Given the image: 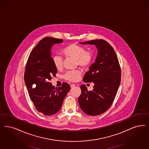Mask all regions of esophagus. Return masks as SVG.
Masks as SVG:
<instances>
[{
	"label": "esophagus",
	"mask_w": 149,
	"mask_h": 149,
	"mask_svg": "<svg viewBox=\"0 0 149 149\" xmlns=\"http://www.w3.org/2000/svg\"><path fill=\"white\" fill-rule=\"evenodd\" d=\"M75 86V85L74 84H72V85H70V87H71V88H74Z\"/></svg>",
	"instance_id": "esophagus-1"
}]
</instances>
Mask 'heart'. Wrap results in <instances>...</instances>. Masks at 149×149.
<instances>
[{
    "label": "heart",
    "instance_id": "b5f03b06",
    "mask_svg": "<svg viewBox=\"0 0 149 149\" xmlns=\"http://www.w3.org/2000/svg\"><path fill=\"white\" fill-rule=\"evenodd\" d=\"M64 55L76 60L77 64L81 68H85L89 66L93 59V54L89 51H85L83 47L72 43L68 45L63 50ZM54 65L57 70H61L63 68V59L59 55H56L53 58ZM81 72L79 70L66 72L64 78L69 81H77L80 77Z\"/></svg>",
    "mask_w": 149,
    "mask_h": 149
}]
</instances>
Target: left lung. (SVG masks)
I'll list each match as a JSON object with an SVG mask.
<instances>
[{
  "label": "left lung",
  "instance_id": "8db88e82",
  "mask_svg": "<svg viewBox=\"0 0 149 149\" xmlns=\"http://www.w3.org/2000/svg\"><path fill=\"white\" fill-rule=\"evenodd\" d=\"M80 43L94 45L97 55L83 78L84 82L94 84L93 90L88 91L85 85H81L79 106L89 115H100L111 107L119 88L121 81L119 60L113 48L105 40L95 39Z\"/></svg>",
  "mask_w": 149,
  "mask_h": 149
}]
</instances>
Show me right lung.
<instances>
[{
	"mask_svg": "<svg viewBox=\"0 0 149 149\" xmlns=\"http://www.w3.org/2000/svg\"><path fill=\"white\" fill-rule=\"evenodd\" d=\"M63 42V39L52 37L43 38L30 53L24 73V81L31 101L39 112L47 116L59 111L70 89L66 83L57 89L50 82L57 72L52 48Z\"/></svg>",
	"mask_w": 149,
	"mask_h": 149,
	"instance_id": "right-lung-1",
	"label": "right lung"
}]
</instances>
